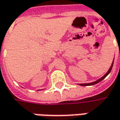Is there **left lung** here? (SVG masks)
<instances>
[{"label": "left lung", "instance_id": "8db88e82", "mask_svg": "<svg viewBox=\"0 0 120 120\" xmlns=\"http://www.w3.org/2000/svg\"><path fill=\"white\" fill-rule=\"evenodd\" d=\"M113 64H114V61H113V62H112V66H110V68H109V69L108 70V72L105 74V75L103 77H101V78H100L99 80H98L95 81V82H91V83H88V84H80V86H92V85H94V84H98V82H101L102 80H104V78H105V77L107 76L108 74H109V73H110V72H111V70H112V66H113Z\"/></svg>", "mask_w": 120, "mask_h": 120}]
</instances>
